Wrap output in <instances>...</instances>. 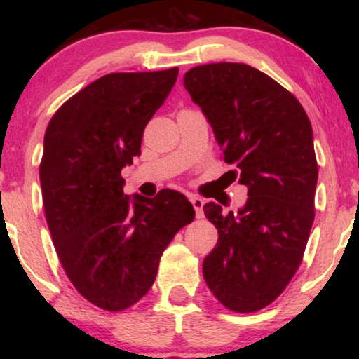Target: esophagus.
Here are the masks:
<instances>
[{"label":"esophagus","instance_id":"obj_1","mask_svg":"<svg viewBox=\"0 0 359 359\" xmlns=\"http://www.w3.org/2000/svg\"><path fill=\"white\" fill-rule=\"evenodd\" d=\"M191 204H193V208L196 210V217L198 219H203L204 217V199L199 198V196H191Z\"/></svg>","mask_w":359,"mask_h":359}]
</instances>
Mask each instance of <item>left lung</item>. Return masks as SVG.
<instances>
[{
    "label": "left lung",
    "mask_w": 359,
    "mask_h": 359,
    "mask_svg": "<svg viewBox=\"0 0 359 359\" xmlns=\"http://www.w3.org/2000/svg\"><path fill=\"white\" fill-rule=\"evenodd\" d=\"M184 88L212 126L224 161L248 188L237 214H204L219 240L203 274L219 302L240 313L279 297L302 262L316 209L318 168L311 121L292 93L245 63L191 68Z\"/></svg>",
    "instance_id": "8db88e82"
}]
</instances>
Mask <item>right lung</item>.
Instances as JSON below:
<instances>
[{"mask_svg": "<svg viewBox=\"0 0 359 359\" xmlns=\"http://www.w3.org/2000/svg\"><path fill=\"white\" fill-rule=\"evenodd\" d=\"M178 72L97 78L63 102L43 137L39 175L53 247L76 291L104 311H124L149 292L165 248L194 220L178 191L130 198L121 176Z\"/></svg>", "mask_w": 359, "mask_h": 359, "instance_id": "add662e5", "label": "right lung"}]
</instances>
